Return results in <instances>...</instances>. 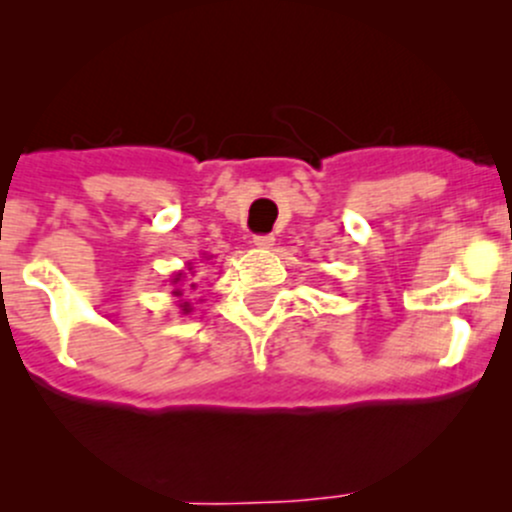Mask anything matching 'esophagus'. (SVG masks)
Segmentation results:
<instances>
[{
	"label": "esophagus",
	"mask_w": 512,
	"mask_h": 512,
	"mask_svg": "<svg viewBox=\"0 0 512 512\" xmlns=\"http://www.w3.org/2000/svg\"><path fill=\"white\" fill-rule=\"evenodd\" d=\"M252 242H255V247H260V250H270V247L275 245V237H272V235H255V237H252Z\"/></svg>",
	"instance_id": "34e87169"
}]
</instances>
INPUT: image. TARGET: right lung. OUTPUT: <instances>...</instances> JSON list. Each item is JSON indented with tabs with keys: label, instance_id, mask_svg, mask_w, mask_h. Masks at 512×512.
<instances>
[{
	"label": "right lung",
	"instance_id": "right-lung-1",
	"mask_svg": "<svg viewBox=\"0 0 512 512\" xmlns=\"http://www.w3.org/2000/svg\"><path fill=\"white\" fill-rule=\"evenodd\" d=\"M180 277H183V272H178V275H175V280H173V282H180ZM190 287L195 289V282H193V285H190ZM173 294H175V297H180V294H183V289H175ZM180 309H183V314H188L190 309H193V307H190V302H180Z\"/></svg>",
	"mask_w": 512,
	"mask_h": 512
}]
</instances>
